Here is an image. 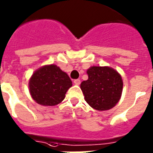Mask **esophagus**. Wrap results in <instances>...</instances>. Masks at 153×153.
Here are the masks:
<instances>
[{
  "instance_id": "1",
  "label": "esophagus",
  "mask_w": 153,
  "mask_h": 153,
  "mask_svg": "<svg viewBox=\"0 0 153 153\" xmlns=\"http://www.w3.org/2000/svg\"><path fill=\"white\" fill-rule=\"evenodd\" d=\"M74 84L76 85H80V80H79V79H76V80H74Z\"/></svg>"
}]
</instances>
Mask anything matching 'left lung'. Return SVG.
Returning a JSON list of instances; mask_svg holds the SVG:
<instances>
[{"mask_svg": "<svg viewBox=\"0 0 153 153\" xmlns=\"http://www.w3.org/2000/svg\"><path fill=\"white\" fill-rule=\"evenodd\" d=\"M88 79L80 84L86 102L99 111L117 105L121 96L123 81L117 71L109 67L93 66L87 71Z\"/></svg>", "mask_w": 153, "mask_h": 153, "instance_id": "1", "label": "left lung"}]
</instances>
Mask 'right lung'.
I'll use <instances>...</instances> for the list:
<instances>
[{
  "mask_svg": "<svg viewBox=\"0 0 153 153\" xmlns=\"http://www.w3.org/2000/svg\"><path fill=\"white\" fill-rule=\"evenodd\" d=\"M72 80L67 73L54 65H45L33 74L29 80L32 97L39 105L53 106L65 97L72 86Z\"/></svg>",
  "mask_w": 153,
  "mask_h": 153,
  "instance_id": "add662e5",
  "label": "right lung"
}]
</instances>
